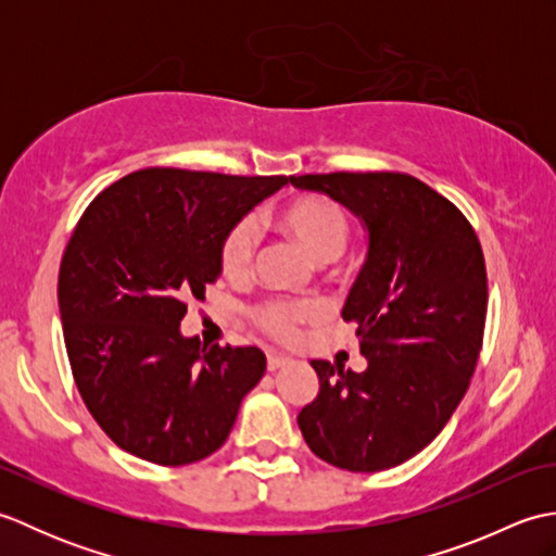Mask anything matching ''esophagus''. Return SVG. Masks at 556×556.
I'll use <instances>...</instances> for the list:
<instances>
[{"instance_id":"34e87169","label":"esophagus","mask_w":556,"mask_h":556,"mask_svg":"<svg viewBox=\"0 0 556 556\" xmlns=\"http://www.w3.org/2000/svg\"><path fill=\"white\" fill-rule=\"evenodd\" d=\"M287 363H289V358L281 356V353H267V370H269V372L285 368Z\"/></svg>"}]
</instances>
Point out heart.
Here are the masks:
<instances>
[{"label":"heart","instance_id":"heart-1","mask_svg":"<svg viewBox=\"0 0 556 556\" xmlns=\"http://www.w3.org/2000/svg\"><path fill=\"white\" fill-rule=\"evenodd\" d=\"M279 233L308 253L315 263H329L346 251L351 243V219L334 200L323 195H303L279 210L275 219ZM257 227L251 217H243L224 233L219 243V267L229 279H245L253 271L257 255ZM317 305L311 301L267 299L248 311V320L255 329L277 341H293L299 327L313 320Z\"/></svg>","mask_w":556,"mask_h":556}]
</instances>
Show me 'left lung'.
Wrapping results in <instances>:
<instances>
[{"label":"left lung","mask_w":556,"mask_h":556,"mask_svg":"<svg viewBox=\"0 0 556 556\" xmlns=\"http://www.w3.org/2000/svg\"><path fill=\"white\" fill-rule=\"evenodd\" d=\"M356 212L368 263L344 317L356 323L363 372L313 361L320 392L299 413L315 456L375 473L416 456L468 392L488 317V269L476 229L452 200L401 172L291 176Z\"/></svg>","instance_id":"1"}]
</instances>
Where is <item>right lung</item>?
I'll list each match as a JSON object with an SVG mask.
<instances>
[{
    "instance_id": "1",
    "label": "right lung",
    "mask_w": 556,
    "mask_h": 556,
    "mask_svg": "<svg viewBox=\"0 0 556 556\" xmlns=\"http://www.w3.org/2000/svg\"><path fill=\"white\" fill-rule=\"evenodd\" d=\"M287 181L148 167L80 215L59 265V313L83 404L124 452L186 466L227 442L265 353L200 349L179 325L219 277L224 233Z\"/></svg>"
}]
</instances>
